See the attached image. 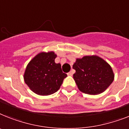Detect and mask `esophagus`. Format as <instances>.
<instances>
[{"label": "esophagus", "instance_id": "obj_1", "mask_svg": "<svg viewBox=\"0 0 129 129\" xmlns=\"http://www.w3.org/2000/svg\"><path fill=\"white\" fill-rule=\"evenodd\" d=\"M68 75H69V76H72V74H73V72H72V71H70V72H69V73H68Z\"/></svg>", "mask_w": 129, "mask_h": 129}]
</instances>
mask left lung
Returning <instances> with one entry per match:
<instances>
[{
	"instance_id": "left-lung-1",
	"label": "left lung",
	"mask_w": 129,
	"mask_h": 129,
	"mask_svg": "<svg viewBox=\"0 0 129 129\" xmlns=\"http://www.w3.org/2000/svg\"><path fill=\"white\" fill-rule=\"evenodd\" d=\"M73 74L78 88L82 92L97 95L104 92L114 80L111 66L98 56H85L77 58L73 64Z\"/></svg>"
}]
</instances>
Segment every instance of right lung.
<instances>
[{"label": "right lung", "mask_w": 129, "mask_h": 129, "mask_svg": "<svg viewBox=\"0 0 129 129\" xmlns=\"http://www.w3.org/2000/svg\"><path fill=\"white\" fill-rule=\"evenodd\" d=\"M57 55L53 51L39 53L27 64L24 81L34 93L48 95L55 93L67 74L63 73L60 63H55Z\"/></svg>", "instance_id": "obj_1"}]
</instances>
